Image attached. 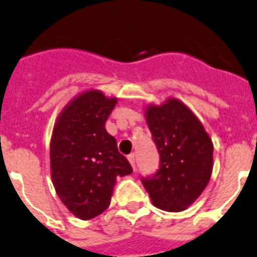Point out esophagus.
<instances>
[{
    "label": "esophagus",
    "instance_id": "1",
    "mask_svg": "<svg viewBox=\"0 0 257 257\" xmlns=\"http://www.w3.org/2000/svg\"><path fill=\"white\" fill-rule=\"evenodd\" d=\"M128 161L131 162V165H132L133 170H136V156L135 154H131V156H128Z\"/></svg>",
    "mask_w": 257,
    "mask_h": 257
}]
</instances>
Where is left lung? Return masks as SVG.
Wrapping results in <instances>:
<instances>
[{
    "instance_id": "8db88e82",
    "label": "left lung",
    "mask_w": 257,
    "mask_h": 257,
    "mask_svg": "<svg viewBox=\"0 0 257 257\" xmlns=\"http://www.w3.org/2000/svg\"><path fill=\"white\" fill-rule=\"evenodd\" d=\"M148 128L157 145L158 172L143 183L152 203L179 212L197 201L208 185L214 166V145L201 120L176 97L145 107Z\"/></svg>"
}]
</instances>
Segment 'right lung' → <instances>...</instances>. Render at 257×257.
<instances>
[{"label": "right lung", "mask_w": 257, "mask_h": 257, "mask_svg": "<svg viewBox=\"0 0 257 257\" xmlns=\"http://www.w3.org/2000/svg\"><path fill=\"white\" fill-rule=\"evenodd\" d=\"M117 103L87 89L62 109L50 143L51 179L62 203L81 220L108 208L117 177L133 172L104 125Z\"/></svg>", "instance_id": "1"}]
</instances>
